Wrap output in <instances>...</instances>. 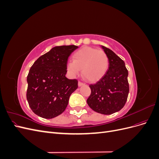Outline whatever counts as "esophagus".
I'll return each instance as SVG.
<instances>
[{"instance_id": "34e87169", "label": "esophagus", "mask_w": 159, "mask_h": 159, "mask_svg": "<svg viewBox=\"0 0 159 159\" xmlns=\"http://www.w3.org/2000/svg\"><path fill=\"white\" fill-rule=\"evenodd\" d=\"M84 85V84L83 82H81V81H79V82H78L79 87H80V86H81V85Z\"/></svg>"}]
</instances>
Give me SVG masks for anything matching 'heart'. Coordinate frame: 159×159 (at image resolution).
<instances>
[{
  "label": "heart",
  "mask_w": 159,
  "mask_h": 159,
  "mask_svg": "<svg viewBox=\"0 0 159 159\" xmlns=\"http://www.w3.org/2000/svg\"><path fill=\"white\" fill-rule=\"evenodd\" d=\"M109 62L108 56L104 51L84 47L74 53L72 61L67 64V70L70 74L74 76L78 75L81 69L84 78L93 82L106 74Z\"/></svg>",
  "instance_id": "obj_1"
}]
</instances>
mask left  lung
Segmentation results:
<instances>
[{
    "label": "left lung",
    "instance_id": "obj_1",
    "mask_svg": "<svg viewBox=\"0 0 159 159\" xmlns=\"http://www.w3.org/2000/svg\"><path fill=\"white\" fill-rule=\"evenodd\" d=\"M102 47L108 56L109 68L98 82L89 85L91 93L87 103L95 112L110 115L121 110L127 102L129 91L128 70L123 60L112 50Z\"/></svg>",
    "mask_w": 159,
    "mask_h": 159
}]
</instances>
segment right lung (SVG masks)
Masks as SVG:
<instances>
[{
  "label": "right lung",
  "instance_id": "obj_1",
  "mask_svg": "<svg viewBox=\"0 0 159 159\" xmlns=\"http://www.w3.org/2000/svg\"><path fill=\"white\" fill-rule=\"evenodd\" d=\"M78 46H56L34 63L27 76L26 98L32 111L45 119L63 113L71 94L78 88L77 80L66 77L70 54Z\"/></svg>",
  "mask_w": 159,
  "mask_h": 159
}]
</instances>
